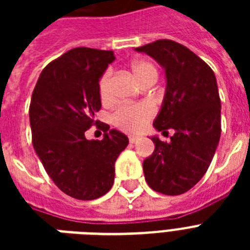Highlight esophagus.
Returning <instances> with one entry per match:
<instances>
[{"label":"esophagus","instance_id":"1","mask_svg":"<svg viewBox=\"0 0 250 250\" xmlns=\"http://www.w3.org/2000/svg\"><path fill=\"white\" fill-rule=\"evenodd\" d=\"M137 139H139V137H136V136H129V143H131V144H133V143H136Z\"/></svg>","mask_w":250,"mask_h":250}]
</instances>
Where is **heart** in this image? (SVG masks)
Masks as SVG:
<instances>
[{
  "label": "heart",
  "mask_w": 250,
  "mask_h": 250,
  "mask_svg": "<svg viewBox=\"0 0 250 250\" xmlns=\"http://www.w3.org/2000/svg\"><path fill=\"white\" fill-rule=\"evenodd\" d=\"M131 70L135 76V79L139 83H144L146 79L156 78L158 75L156 66L145 60H137L131 64ZM110 76L111 71L104 72V75L100 78L98 82V94L104 104L111 100V92H110ZM154 115V107L148 102H141L135 105H123L118 107L111 115V122L115 127L122 131L128 133H137L144 129Z\"/></svg>",
  "instance_id": "b5f03b06"
}]
</instances>
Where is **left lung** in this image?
Returning a JSON list of instances; mask_svg holds the SVG:
<instances>
[{
  "mask_svg": "<svg viewBox=\"0 0 250 250\" xmlns=\"http://www.w3.org/2000/svg\"><path fill=\"white\" fill-rule=\"evenodd\" d=\"M158 62L166 75L164 102L153 125L170 143L152 136L154 152L143 162L145 180L156 192L176 196L205 175L221 139V98L213 70L184 45L157 40L135 49Z\"/></svg>",
  "mask_w": 250,
  "mask_h": 250,
  "instance_id": "1",
  "label": "left lung"
}]
</instances>
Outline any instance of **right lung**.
Listing matches in <instances>:
<instances>
[{
  "label": "right lung",
  "instance_id": "obj_1",
  "mask_svg": "<svg viewBox=\"0 0 250 250\" xmlns=\"http://www.w3.org/2000/svg\"><path fill=\"white\" fill-rule=\"evenodd\" d=\"M111 50L75 48L41 71L29 105L32 144L54 184L78 200H96L113 187L118 156L128 137L94 121L101 109L100 78L113 61ZM92 124L102 141H88Z\"/></svg>",
  "mask_w": 250,
  "mask_h": 250
}]
</instances>
